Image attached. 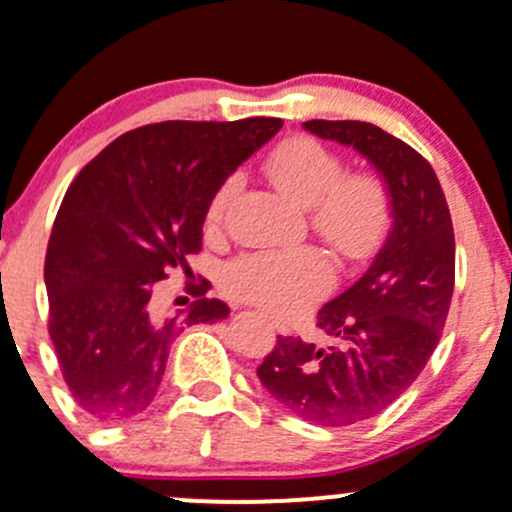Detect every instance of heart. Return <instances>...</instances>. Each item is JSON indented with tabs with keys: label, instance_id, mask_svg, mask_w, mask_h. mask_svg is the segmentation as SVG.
Returning <instances> with one entry per match:
<instances>
[{
	"label": "heart",
	"instance_id": "heart-1",
	"mask_svg": "<svg viewBox=\"0 0 512 512\" xmlns=\"http://www.w3.org/2000/svg\"><path fill=\"white\" fill-rule=\"evenodd\" d=\"M270 180L310 207L312 227L347 257H362L380 240L388 222V195L370 175H345L340 155L312 137L282 142L267 160ZM240 190L230 177L207 207V225L215 230L225 222L227 207ZM227 287L242 300L257 302L275 312H295L327 290L330 262L317 250H255L235 257L225 272Z\"/></svg>",
	"mask_w": 512,
	"mask_h": 512
}]
</instances>
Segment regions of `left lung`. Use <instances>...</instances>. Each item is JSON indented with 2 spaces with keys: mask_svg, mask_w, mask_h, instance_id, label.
I'll list each match as a JSON object with an SVG mask.
<instances>
[{
  "mask_svg": "<svg viewBox=\"0 0 512 512\" xmlns=\"http://www.w3.org/2000/svg\"><path fill=\"white\" fill-rule=\"evenodd\" d=\"M302 127L367 157L390 197V230L377 255L317 312L332 345L277 335L257 367L282 408L342 428L393 405L438 347L455 287V235L438 175L413 147L355 119H310Z\"/></svg>",
  "mask_w": 512,
  "mask_h": 512,
  "instance_id": "8db88e82",
  "label": "left lung"
}]
</instances>
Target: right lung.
I'll return each mask as SVG.
<instances>
[{
  "instance_id": "right-lung-1",
  "label": "right lung",
  "mask_w": 512,
  "mask_h": 512,
  "mask_svg": "<svg viewBox=\"0 0 512 512\" xmlns=\"http://www.w3.org/2000/svg\"><path fill=\"white\" fill-rule=\"evenodd\" d=\"M282 119L157 122L124 132L69 185L44 260L49 337L74 403L117 423L147 410L185 327L230 315L222 300L157 317L152 285L200 252L207 207Z\"/></svg>"
}]
</instances>
